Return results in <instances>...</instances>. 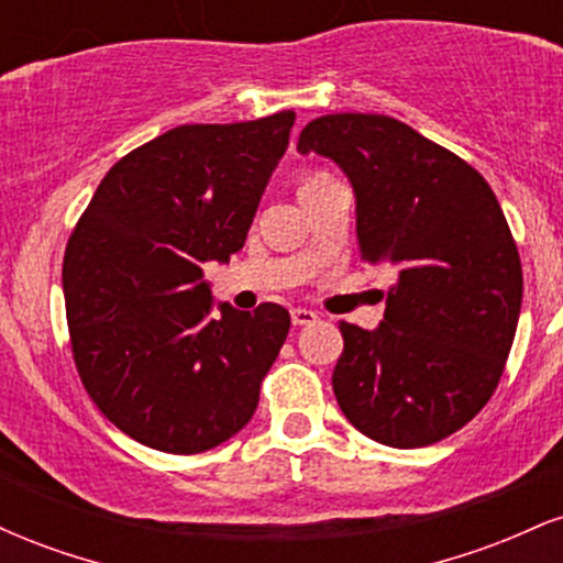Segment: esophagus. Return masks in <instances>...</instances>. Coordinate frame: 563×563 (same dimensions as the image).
<instances>
[{
    "label": "esophagus",
    "instance_id": "1",
    "mask_svg": "<svg viewBox=\"0 0 563 563\" xmlns=\"http://www.w3.org/2000/svg\"><path fill=\"white\" fill-rule=\"evenodd\" d=\"M290 320H294V325H309V322L318 320V312H312L307 307H296L290 309Z\"/></svg>",
    "mask_w": 563,
    "mask_h": 563
}]
</instances>
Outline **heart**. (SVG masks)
Segmentation results:
<instances>
[{"instance_id":"heart-1","label":"heart","mask_w":563,"mask_h":563,"mask_svg":"<svg viewBox=\"0 0 563 563\" xmlns=\"http://www.w3.org/2000/svg\"><path fill=\"white\" fill-rule=\"evenodd\" d=\"M328 179H331V177H328V174H322V172L309 174V177L301 183V190H309V187H318L322 183H328Z\"/></svg>"}]
</instances>
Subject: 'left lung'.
Wrapping results in <instances>:
<instances>
[{"mask_svg":"<svg viewBox=\"0 0 563 563\" xmlns=\"http://www.w3.org/2000/svg\"><path fill=\"white\" fill-rule=\"evenodd\" d=\"M299 153L344 169L360 256L397 269L376 331L339 325L341 412L399 450L455 434L497 389L521 312L519 251L493 187L391 115H320L301 129Z\"/></svg>","mask_w":563,"mask_h":563,"instance_id":"1","label":"left lung"}]
</instances>
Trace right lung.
Here are the masks:
<instances>
[{
	"mask_svg": "<svg viewBox=\"0 0 563 563\" xmlns=\"http://www.w3.org/2000/svg\"><path fill=\"white\" fill-rule=\"evenodd\" d=\"M296 113L185 124L126 153L66 245L76 371L102 416L172 455L228 442L260 405L290 328L280 303L211 318L206 262L243 249Z\"/></svg>",
	"mask_w": 563,
	"mask_h": 563,
	"instance_id": "obj_1",
	"label": "right lung"
}]
</instances>
